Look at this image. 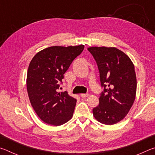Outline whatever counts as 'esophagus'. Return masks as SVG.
<instances>
[{"label": "esophagus", "instance_id": "esophagus-1", "mask_svg": "<svg viewBox=\"0 0 155 155\" xmlns=\"http://www.w3.org/2000/svg\"><path fill=\"white\" fill-rule=\"evenodd\" d=\"M89 96V94H81V98H86V97H87Z\"/></svg>", "mask_w": 155, "mask_h": 155}]
</instances>
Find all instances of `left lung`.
Listing matches in <instances>:
<instances>
[{"label": "left lung", "mask_w": 155, "mask_h": 155, "mask_svg": "<svg viewBox=\"0 0 155 155\" xmlns=\"http://www.w3.org/2000/svg\"><path fill=\"white\" fill-rule=\"evenodd\" d=\"M87 50L96 60L103 91L93 115L102 124L112 125L121 121L134 103L137 79L132 61L115 47H90Z\"/></svg>", "instance_id": "obj_1"}]
</instances>
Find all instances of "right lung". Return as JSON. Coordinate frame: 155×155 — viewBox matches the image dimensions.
<instances>
[{
    "instance_id": "obj_1",
    "label": "right lung",
    "mask_w": 155,
    "mask_h": 155,
    "mask_svg": "<svg viewBox=\"0 0 155 155\" xmlns=\"http://www.w3.org/2000/svg\"><path fill=\"white\" fill-rule=\"evenodd\" d=\"M84 45L51 46L31 60L27 76V92L33 109L43 122L60 126L72 118L77 100L66 91L58 92L64 74Z\"/></svg>"
}]
</instances>
